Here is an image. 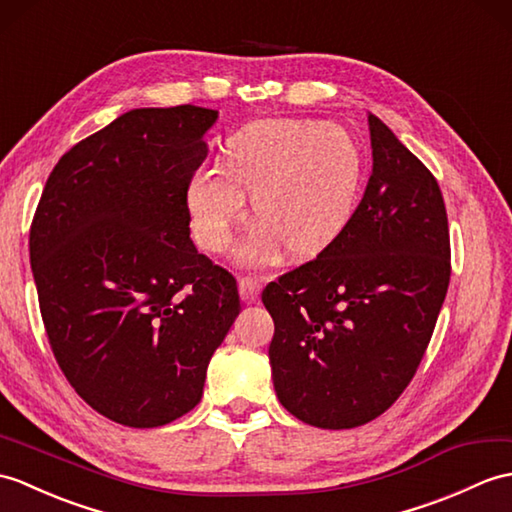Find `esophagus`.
Wrapping results in <instances>:
<instances>
[{
	"instance_id": "34e87169",
	"label": "esophagus",
	"mask_w": 512,
	"mask_h": 512,
	"mask_svg": "<svg viewBox=\"0 0 512 512\" xmlns=\"http://www.w3.org/2000/svg\"><path fill=\"white\" fill-rule=\"evenodd\" d=\"M237 290H240V296H242L244 303H255L257 296H259L261 285L253 277H242L240 281H237Z\"/></svg>"
}]
</instances>
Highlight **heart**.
Segmentation results:
<instances>
[{
  "label": "heart",
  "mask_w": 512,
  "mask_h": 512,
  "mask_svg": "<svg viewBox=\"0 0 512 512\" xmlns=\"http://www.w3.org/2000/svg\"><path fill=\"white\" fill-rule=\"evenodd\" d=\"M364 154L347 128L318 120H259L227 141L222 165H202L187 183L196 242L227 251L246 216V194L259 220L242 259L283 246L290 257H314L349 227L364 187Z\"/></svg>",
  "instance_id": "heart-1"
}]
</instances>
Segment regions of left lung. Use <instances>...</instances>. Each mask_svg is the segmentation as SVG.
<instances>
[{
    "label": "left lung",
    "instance_id": "left-lung-1",
    "mask_svg": "<svg viewBox=\"0 0 512 512\" xmlns=\"http://www.w3.org/2000/svg\"><path fill=\"white\" fill-rule=\"evenodd\" d=\"M373 172L349 227L314 261L266 285L272 384L307 425L349 430L386 412L414 377L449 285L441 187L368 113Z\"/></svg>",
    "mask_w": 512,
    "mask_h": 512
}]
</instances>
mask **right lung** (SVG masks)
I'll return each mask as SVG.
<instances>
[{"instance_id":"obj_1","label":"right lung","mask_w":512,"mask_h":512,"mask_svg":"<svg viewBox=\"0 0 512 512\" xmlns=\"http://www.w3.org/2000/svg\"><path fill=\"white\" fill-rule=\"evenodd\" d=\"M218 111L133 109L47 178L30 229L43 325L67 382L102 417L159 427L202 397L240 314L231 272L189 237L187 183Z\"/></svg>"}]
</instances>
